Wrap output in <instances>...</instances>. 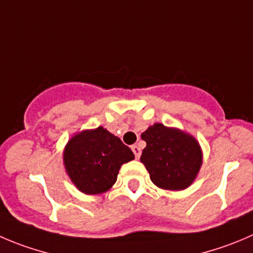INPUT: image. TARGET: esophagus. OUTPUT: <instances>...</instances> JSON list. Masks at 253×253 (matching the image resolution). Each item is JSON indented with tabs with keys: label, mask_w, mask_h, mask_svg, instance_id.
Returning a JSON list of instances; mask_svg holds the SVG:
<instances>
[{
	"label": "esophagus",
	"mask_w": 253,
	"mask_h": 253,
	"mask_svg": "<svg viewBox=\"0 0 253 253\" xmlns=\"http://www.w3.org/2000/svg\"><path fill=\"white\" fill-rule=\"evenodd\" d=\"M131 150H133L134 155H135V158H136V159H139V158H140L141 150H140V148H139L138 145H133V146H131Z\"/></svg>",
	"instance_id": "obj_1"
}]
</instances>
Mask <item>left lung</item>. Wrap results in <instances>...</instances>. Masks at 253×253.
I'll return each mask as SVG.
<instances>
[{
	"label": "left lung",
	"mask_w": 253,
	"mask_h": 253,
	"mask_svg": "<svg viewBox=\"0 0 253 253\" xmlns=\"http://www.w3.org/2000/svg\"><path fill=\"white\" fill-rule=\"evenodd\" d=\"M141 139L146 146L140 161L154 185L180 191L195 181L203 165V150L191 134L155 123L141 134Z\"/></svg>",
	"instance_id": "1"
}]
</instances>
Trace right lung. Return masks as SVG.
I'll list each match as a JSON object with an SVG mask.
<instances>
[{
	"mask_svg": "<svg viewBox=\"0 0 253 253\" xmlns=\"http://www.w3.org/2000/svg\"><path fill=\"white\" fill-rule=\"evenodd\" d=\"M133 159V151L103 126L74 134L63 150L67 175L85 195L103 194L112 189L120 167Z\"/></svg>",
	"mask_w": 253,
	"mask_h": 253,
	"instance_id": "obj_1",
	"label": "right lung"
}]
</instances>
